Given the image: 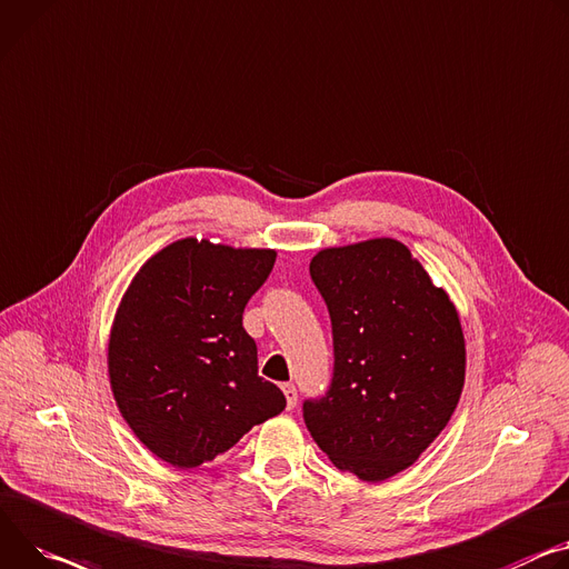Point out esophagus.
I'll use <instances>...</instances> for the list:
<instances>
[{"mask_svg":"<svg viewBox=\"0 0 569 569\" xmlns=\"http://www.w3.org/2000/svg\"><path fill=\"white\" fill-rule=\"evenodd\" d=\"M283 395H286V401H288V410H292L297 406V388L292 383H283L281 386Z\"/></svg>","mask_w":569,"mask_h":569,"instance_id":"1","label":"esophagus"}]
</instances>
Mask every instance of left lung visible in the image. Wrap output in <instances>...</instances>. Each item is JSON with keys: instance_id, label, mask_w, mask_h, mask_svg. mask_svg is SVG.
<instances>
[{"instance_id": "left-lung-1", "label": "left lung", "mask_w": 569, "mask_h": 569, "mask_svg": "<svg viewBox=\"0 0 569 569\" xmlns=\"http://www.w3.org/2000/svg\"><path fill=\"white\" fill-rule=\"evenodd\" d=\"M311 279L329 308L333 379L303 401V422L338 470L386 481L453 416L465 383L458 311L392 238L318 251Z\"/></svg>"}]
</instances>
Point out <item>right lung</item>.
I'll return each instance as SVG.
<instances>
[{"label":"right lung","instance_id":"add662e5","mask_svg":"<svg viewBox=\"0 0 569 569\" xmlns=\"http://www.w3.org/2000/svg\"><path fill=\"white\" fill-rule=\"evenodd\" d=\"M274 249L183 238L138 270L109 338V379L136 438L174 468H197L279 416L283 392L258 377L244 306Z\"/></svg>","mask_w":569,"mask_h":569}]
</instances>
